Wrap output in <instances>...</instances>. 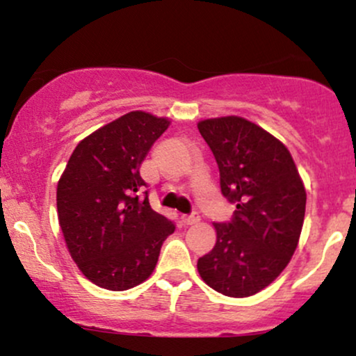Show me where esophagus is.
<instances>
[{
	"label": "esophagus",
	"instance_id": "esophagus-1",
	"mask_svg": "<svg viewBox=\"0 0 356 356\" xmlns=\"http://www.w3.org/2000/svg\"><path fill=\"white\" fill-rule=\"evenodd\" d=\"M201 220V216L197 212H192V214H182L181 216V222L184 226H192V224H197Z\"/></svg>",
	"mask_w": 356,
	"mask_h": 356
}]
</instances>
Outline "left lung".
<instances>
[{
	"mask_svg": "<svg viewBox=\"0 0 356 356\" xmlns=\"http://www.w3.org/2000/svg\"><path fill=\"white\" fill-rule=\"evenodd\" d=\"M199 132L219 167L220 192L236 211L214 222L218 241L199 257V275L231 298L256 295L288 266L303 227L306 192L291 154L241 117L209 118Z\"/></svg>",
	"mask_w": 356,
	"mask_h": 356,
	"instance_id": "obj_1",
	"label": "left lung"
}]
</instances>
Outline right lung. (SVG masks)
<instances>
[{"instance_id":"right-lung-1","label":"right lung","mask_w":356,"mask_h":356,"mask_svg":"<svg viewBox=\"0 0 356 356\" xmlns=\"http://www.w3.org/2000/svg\"><path fill=\"white\" fill-rule=\"evenodd\" d=\"M169 127L167 118L130 112L95 130L73 150L56 189L68 251L100 288L124 291L152 275L175 224L155 212L140 164Z\"/></svg>"}]
</instances>
